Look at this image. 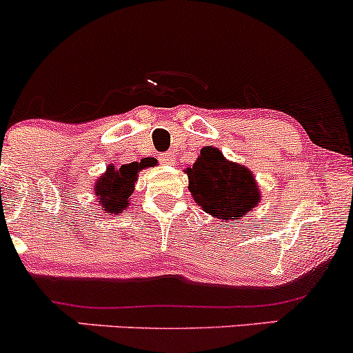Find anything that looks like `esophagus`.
Here are the masks:
<instances>
[{
	"mask_svg": "<svg viewBox=\"0 0 353 353\" xmlns=\"http://www.w3.org/2000/svg\"><path fill=\"white\" fill-rule=\"evenodd\" d=\"M159 159H161L163 165H173L175 163V154L173 152H165V154L159 156Z\"/></svg>",
	"mask_w": 353,
	"mask_h": 353,
	"instance_id": "obj_1",
	"label": "esophagus"
}]
</instances>
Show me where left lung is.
I'll return each mask as SVG.
<instances>
[{"label":"left lung","mask_w":353,"mask_h":353,"mask_svg":"<svg viewBox=\"0 0 353 353\" xmlns=\"http://www.w3.org/2000/svg\"><path fill=\"white\" fill-rule=\"evenodd\" d=\"M185 173L195 203L219 223L243 219L261 201L252 170L226 159L223 151L214 146H203Z\"/></svg>","instance_id":"8db88e82"}]
</instances>
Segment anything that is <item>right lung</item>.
I'll list each match as a JSON object with an SVG mask.
<instances>
[{
  "mask_svg": "<svg viewBox=\"0 0 353 353\" xmlns=\"http://www.w3.org/2000/svg\"><path fill=\"white\" fill-rule=\"evenodd\" d=\"M150 163H152L151 158L141 159V163L134 161L121 166L110 163L93 183V197H95L98 210L110 216H121L127 212L139 172L148 168Z\"/></svg>",
  "mask_w": 353,
  "mask_h": 353,
  "instance_id": "right-lung-1",
  "label": "right lung"
}]
</instances>
